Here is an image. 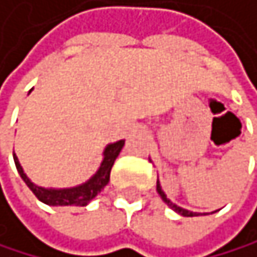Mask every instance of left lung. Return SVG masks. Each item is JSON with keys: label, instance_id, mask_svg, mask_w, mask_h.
Returning <instances> with one entry per match:
<instances>
[{"label": "left lung", "instance_id": "obj_1", "mask_svg": "<svg viewBox=\"0 0 257 257\" xmlns=\"http://www.w3.org/2000/svg\"><path fill=\"white\" fill-rule=\"evenodd\" d=\"M156 191H158V194H160L161 196V199H163V201L169 205V207H171L172 210H175V212L177 213H180V215H183V216H197V215H201V213H194V212H189V210H185V208H182V207H178V205H175L174 202H171V201H169V199H167V196L164 194V191H163V189H161V185H160V182H156ZM205 215V213H204Z\"/></svg>", "mask_w": 257, "mask_h": 257}]
</instances>
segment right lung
Here are the masks:
<instances>
[{
    "mask_svg": "<svg viewBox=\"0 0 257 257\" xmlns=\"http://www.w3.org/2000/svg\"><path fill=\"white\" fill-rule=\"evenodd\" d=\"M123 145H124V141H118L115 144L107 145L99 171H97L86 183L75 186V188H66V189H45V188H41L38 185L31 183L27 174L23 172V169L15 155H14V161H15V167H17L20 177L23 178V182L27 183V186L31 189L34 196L38 197L41 202L47 205H86L93 197H96L97 193H101V189H104L107 183H109L112 166L116 160V156L120 155Z\"/></svg>",
    "mask_w": 257,
    "mask_h": 257,
    "instance_id": "obj_1",
    "label": "right lung"
}]
</instances>
